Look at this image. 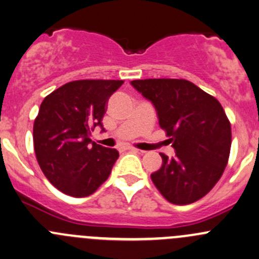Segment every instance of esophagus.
<instances>
[{
	"label": "esophagus",
	"mask_w": 259,
	"mask_h": 259,
	"mask_svg": "<svg viewBox=\"0 0 259 259\" xmlns=\"http://www.w3.org/2000/svg\"><path fill=\"white\" fill-rule=\"evenodd\" d=\"M122 150H126V151H133V152H138L139 150L135 148H132V146H126V148H122Z\"/></svg>",
	"instance_id": "obj_1"
}]
</instances>
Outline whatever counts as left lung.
<instances>
[{"label": "left lung", "instance_id": "obj_1", "mask_svg": "<svg viewBox=\"0 0 259 259\" xmlns=\"http://www.w3.org/2000/svg\"><path fill=\"white\" fill-rule=\"evenodd\" d=\"M150 100L175 155L160 154L151 180L168 202L189 205L221 179L231 150V124L219 100L185 79L130 81Z\"/></svg>", "mask_w": 259, "mask_h": 259}]
</instances>
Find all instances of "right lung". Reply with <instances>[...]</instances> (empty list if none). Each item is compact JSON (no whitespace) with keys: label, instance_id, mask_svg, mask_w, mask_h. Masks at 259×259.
Returning <instances> with one entry per match:
<instances>
[{"label":"right lung","instance_id":"add662e5","mask_svg":"<svg viewBox=\"0 0 259 259\" xmlns=\"http://www.w3.org/2000/svg\"><path fill=\"white\" fill-rule=\"evenodd\" d=\"M122 80L84 79L59 87L45 98L33 125L37 161L56 189L73 197L97 191L109 178L119 152L92 141L110 95Z\"/></svg>","mask_w":259,"mask_h":259}]
</instances>
